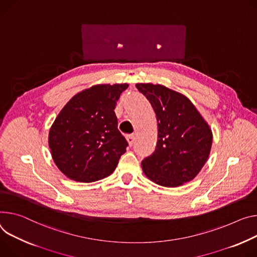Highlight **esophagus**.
Instances as JSON below:
<instances>
[{"instance_id":"esophagus-1","label":"esophagus","mask_w":257,"mask_h":257,"mask_svg":"<svg viewBox=\"0 0 257 257\" xmlns=\"http://www.w3.org/2000/svg\"><path fill=\"white\" fill-rule=\"evenodd\" d=\"M134 141H135V135H134V134L127 136V142H128V145H129L130 147H132V146H133Z\"/></svg>"}]
</instances>
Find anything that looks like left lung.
<instances>
[{"label":"left lung","instance_id":"obj_1","mask_svg":"<svg viewBox=\"0 0 257 257\" xmlns=\"http://www.w3.org/2000/svg\"><path fill=\"white\" fill-rule=\"evenodd\" d=\"M135 86L150 101L158 122L156 150L142 162L145 175L166 188H177L193 180L211 151V128L181 93L160 84Z\"/></svg>","mask_w":257,"mask_h":257}]
</instances>
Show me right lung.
Returning <instances> with one entry per match:
<instances>
[{"mask_svg": "<svg viewBox=\"0 0 257 257\" xmlns=\"http://www.w3.org/2000/svg\"><path fill=\"white\" fill-rule=\"evenodd\" d=\"M128 84H97L62 107L49 130L48 145L57 168L69 179L93 182L110 175L126 152L114 108Z\"/></svg>", "mask_w": 257, "mask_h": 257, "instance_id": "add662e5", "label": "right lung"}]
</instances>
